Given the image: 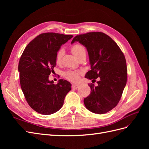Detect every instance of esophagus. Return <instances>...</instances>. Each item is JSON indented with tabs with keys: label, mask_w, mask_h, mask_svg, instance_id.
<instances>
[{
	"label": "esophagus",
	"mask_w": 149,
	"mask_h": 149,
	"mask_svg": "<svg viewBox=\"0 0 149 149\" xmlns=\"http://www.w3.org/2000/svg\"><path fill=\"white\" fill-rule=\"evenodd\" d=\"M79 87V85L77 84H72V88L74 89H77Z\"/></svg>",
	"instance_id": "1"
}]
</instances>
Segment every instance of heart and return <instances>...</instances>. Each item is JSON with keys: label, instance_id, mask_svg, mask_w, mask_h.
Segmentation results:
<instances>
[{"label": "heart", "instance_id": "heart-1", "mask_svg": "<svg viewBox=\"0 0 149 149\" xmlns=\"http://www.w3.org/2000/svg\"><path fill=\"white\" fill-rule=\"evenodd\" d=\"M72 52L74 53V55L76 57H79L80 55H83V54H86V49L85 48L80 44H75L71 48ZM64 50L63 49H60L58 52L56 53V62L57 63H59L61 61V58L63 55ZM81 73V72L79 71H74V70H68L66 71L64 73L65 77L71 81H76L78 80L79 74Z\"/></svg>", "mask_w": 149, "mask_h": 149}]
</instances>
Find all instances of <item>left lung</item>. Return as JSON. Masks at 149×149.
<instances>
[{"label":"left lung","mask_w":149,"mask_h":149,"mask_svg":"<svg viewBox=\"0 0 149 149\" xmlns=\"http://www.w3.org/2000/svg\"><path fill=\"white\" fill-rule=\"evenodd\" d=\"M76 42L86 48L88 52L91 70L85 78L100 79L96 86L90 84L91 93L84 99V105L94 113H106L118 105L127 83L125 56L114 40L102 32L77 35L71 44Z\"/></svg>","instance_id":"obj_1"}]
</instances>
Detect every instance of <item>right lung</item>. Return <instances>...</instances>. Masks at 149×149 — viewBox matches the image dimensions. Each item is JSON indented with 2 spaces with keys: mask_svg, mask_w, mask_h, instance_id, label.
<instances>
[{
  "mask_svg": "<svg viewBox=\"0 0 149 149\" xmlns=\"http://www.w3.org/2000/svg\"><path fill=\"white\" fill-rule=\"evenodd\" d=\"M73 36L44 33L31 41L25 48L19 63L20 83L29 106L36 112L49 115L59 111L71 89L66 80L56 84L48 78L56 66V55L62 45Z\"/></svg>",
  "mask_w": 149,
  "mask_h": 149,
  "instance_id": "1",
  "label": "right lung"
}]
</instances>
